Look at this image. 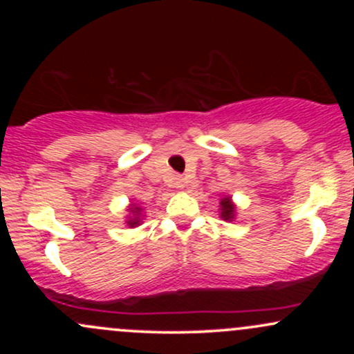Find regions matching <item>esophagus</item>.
Wrapping results in <instances>:
<instances>
[{
    "label": "esophagus",
    "instance_id": "1",
    "mask_svg": "<svg viewBox=\"0 0 354 354\" xmlns=\"http://www.w3.org/2000/svg\"><path fill=\"white\" fill-rule=\"evenodd\" d=\"M174 185H176V188H185V180L183 178H176Z\"/></svg>",
    "mask_w": 354,
    "mask_h": 354
}]
</instances>
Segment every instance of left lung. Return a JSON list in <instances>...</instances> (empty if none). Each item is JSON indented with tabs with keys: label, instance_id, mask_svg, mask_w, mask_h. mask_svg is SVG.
Returning a JSON list of instances; mask_svg holds the SVG:
<instances>
[{
	"label": "left lung",
	"instance_id": "left-lung-1",
	"mask_svg": "<svg viewBox=\"0 0 354 354\" xmlns=\"http://www.w3.org/2000/svg\"><path fill=\"white\" fill-rule=\"evenodd\" d=\"M236 213V205H234L233 198L230 194H223L221 200H219V218L225 219V221H234Z\"/></svg>",
	"mask_w": 354,
	"mask_h": 354
}]
</instances>
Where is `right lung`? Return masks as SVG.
Instances as JSON below:
<instances>
[{"label":"right lung","instance_id":"add662e5","mask_svg":"<svg viewBox=\"0 0 354 354\" xmlns=\"http://www.w3.org/2000/svg\"><path fill=\"white\" fill-rule=\"evenodd\" d=\"M126 211H128V214H126V221H124L126 226H129V228H136V226H140L141 223H143L145 209L141 208V206H138L136 203H129V206L126 208Z\"/></svg>","mask_w":354,"mask_h":354}]
</instances>
